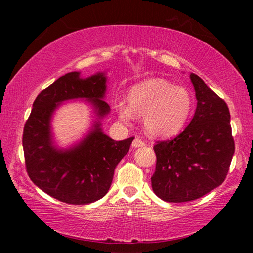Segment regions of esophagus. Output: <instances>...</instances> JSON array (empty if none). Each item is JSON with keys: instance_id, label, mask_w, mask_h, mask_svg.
Listing matches in <instances>:
<instances>
[{"instance_id": "34e87169", "label": "esophagus", "mask_w": 253, "mask_h": 253, "mask_svg": "<svg viewBox=\"0 0 253 253\" xmlns=\"http://www.w3.org/2000/svg\"><path fill=\"white\" fill-rule=\"evenodd\" d=\"M132 146L136 147V148L137 147H143V146H145V143L140 138H135L134 140H132Z\"/></svg>"}]
</instances>
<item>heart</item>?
<instances>
[{"label":"heart","instance_id":"b5f03b06","mask_svg":"<svg viewBox=\"0 0 253 253\" xmlns=\"http://www.w3.org/2000/svg\"><path fill=\"white\" fill-rule=\"evenodd\" d=\"M128 104H116L118 117L128 123L143 116V126L154 137H168L182 129L193 109V97L184 87L161 78L145 80L128 91Z\"/></svg>","mask_w":253,"mask_h":253}]
</instances>
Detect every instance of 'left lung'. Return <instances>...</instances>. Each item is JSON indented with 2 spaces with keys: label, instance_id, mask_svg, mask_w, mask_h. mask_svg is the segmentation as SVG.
<instances>
[{
  "label": "left lung",
  "instance_id": "8db88e82",
  "mask_svg": "<svg viewBox=\"0 0 253 253\" xmlns=\"http://www.w3.org/2000/svg\"><path fill=\"white\" fill-rule=\"evenodd\" d=\"M190 79L198 100L193 118L175 138L154 146L152 187L166 202H188L220 186L234 154L228 106L198 75Z\"/></svg>",
  "mask_w": 253,
  "mask_h": 253
}]
</instances>
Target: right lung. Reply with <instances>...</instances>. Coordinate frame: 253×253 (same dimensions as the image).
<instances>
[{"label":"right lung","mask_w":253,"mask_h":253,"mask_svg":"<svg viewBox=\"0 0 253 253\" xmlns=\"http://www.w3.org/2000/svg\"><path fill=\"white\" fill-rule=\"evenodd\" d=\"M106 90V72L83 78L79 71H72L41 91L33 102L22 139L27 172L40 190L61 202L88 204L104 198L115 168L129 151L134 137L116 142L102 131L101 121L110 113L104 100ZM70 100L90 104L95 121L79 142L62 149L54 142L52 118Z\"/></svg>","instance_id":"obj_1"}]
</instances>
